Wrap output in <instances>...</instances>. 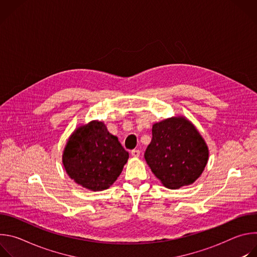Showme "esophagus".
I'll list each match as a JSON object with an SVG mask.
<instances>
[{
  "label": "esophagus",
  "instance_id": "34e87169",
  "mask_svg": "<svg viewBox=\"0 0 257 257\" xmlns=\"http://www.w3.org/2000/svg\"><path fill=\"white\" fill-rule=\"evenodd\" d=\"M131 156H132L133 158H138V157L140 156V152H139L138 150H133V151L131 152Z\"/></svg>",
  "mask_w": 257,
  "mask_h": 257
}]
</instances>
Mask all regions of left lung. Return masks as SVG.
I'll return each instance as SVG.
<instances>
[{"label":"left lung","mask_w":257,"mask_h":257,"mask_svg":"<svg viewBox=\"0 0 257 257\" xmlns=\"http://www.w3.org/2000/svg\"><path fill=\"white\" fill-rule=\"evenodd\" d=\"M209 156L196 127L184 116L153 125V139L144 158L152 172L169 189L188 186L201 176Z\"/></svg>","instance_id":"obj_1"}]
</instances>
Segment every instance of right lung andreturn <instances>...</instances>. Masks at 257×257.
<instances>
[{
  "label": "right lung",
  "mask_w": 257,
  "mask_h": 257,
  "mask_svg": "<svg viewBox=\"0 0 257 257\" xmlns=\"http://www.w3.org/2000/svg\"><path fill=\"white\" fill-rule=\"evenodd\" d=\"M128 159L129 154L118 137L97 120L73 131L62 155L68 176L76 184L91 191H102L113 185Z\"/></svg>",
  "instance_id": "1"
}]
</instances>
